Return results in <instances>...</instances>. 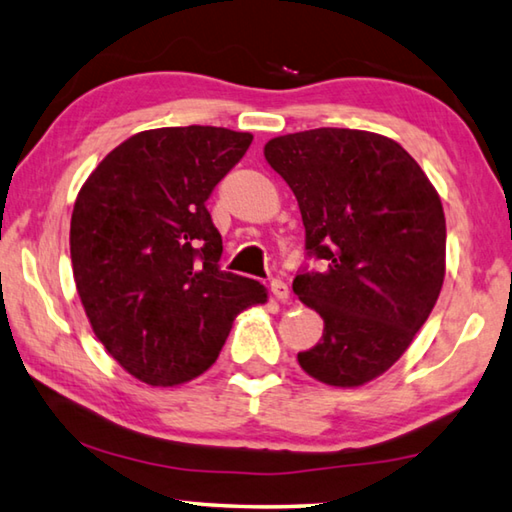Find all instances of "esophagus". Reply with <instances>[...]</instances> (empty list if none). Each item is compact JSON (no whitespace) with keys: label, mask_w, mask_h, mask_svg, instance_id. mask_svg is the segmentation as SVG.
<instances>
[{"label":"esophagus","mask_w":512,"mask_h":512,"mask_svg":"<svg viewBox=\"0 0 512 512\" xmlns=\"http://www.w3.org/2000/svg\"><path fill=\"white\" fill-rule=\"evenodd\" d=\"M271 293L277 300H287L289 298V284L282 282V280H273L271 282Z\"/></svg>","instance_id":"esophagus-1"}]
</instances>
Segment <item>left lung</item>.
<instances>
[{
  "label": "left lung",
  "instance_id": "8db88e82",
  "mask_svg": "<svg viewBox=\"0 0 512 512\" xmlns=\"http://www.w3.org/2000/svg\"><path fill=\"white\" fill-rule=\"evenodd\" d=\"M298 198L305 264L293 291L323 318V339L298 352L329 386H361L409 348L445 280V214L420 164L384 135L314 128L264 146Z\"/></svg>",
  "mask_w": 512,
  "mask_h": 512
}]
</instances>
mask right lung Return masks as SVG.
Masks as SVG:
<instances>
[{"mask_svg": "<svg viewBox=\"0 0 512 512\" xmlns=\"http://www.w3.org/2000/svg\"><path fill=\"white\" fill-rule=\"evenodd\" d=\"M253 135L216 126L155 128L101 160L74 203L69 253L94 334L151 386L212 366L262 284L223 271L207 198Z\"/></svg>", "mask_w": 512, "mask_h": 512, "instance_id": "1", "label": "right lung"}]
</instances>
